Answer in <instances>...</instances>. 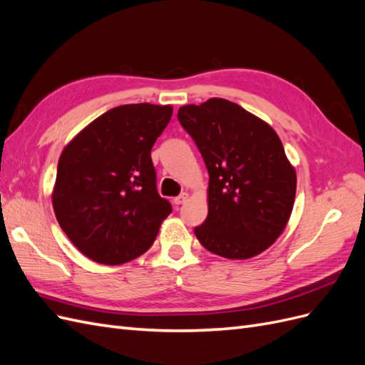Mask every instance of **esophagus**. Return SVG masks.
Returning <instances> with one entry per match:
<instances>
[{"instance_id":"1","label":"esophagus","mask_w":365,"mask_h":365,"mask_svg":"<svg viewBox=\"0 0 365 365\" xmlns=\"http://www.w3.org/2000/svg\"><path fill=\"white\" fill-rule=\"evenodd\" d=\"M185 200H187V193H181V195H178L173 200V204L178 207V205H181V204H184L185 202Z\"/></svg>"}]
</instances>
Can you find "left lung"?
I'll use <instances>...</instances> for the list:
<instances>
[{
	"label": "left lung",
	"instance_id": "obj_1",
	"mask_svg": "<svg viewBox=\"0 0 365 365\" xmlns=\"http://www.w3.org/2000/svg\"><path fill=\"white\" fill-rule=\"evenodd\" d=\"M178 120L208 170V215L195 227L201 245L227 259H250L288 224L297 176L275 130L244 108L210 98L180 108Z\"/></svg>",
	"mask_w": 365,
	"mask_h": 365
}]
</instances>
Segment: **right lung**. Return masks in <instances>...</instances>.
<instances>
[{
  "label": "right lung",
  "mask_w": 365,
  "mask_h": 365,
  "mask_svg": "<svg viewBox=\"0 0 365 365\" xmlns=\"http://www.w3.org/2000/svg\"><path fill=\"white\" fill-rule=\"evenodd\" d=\"M172 111L169 105L115 106L63 149L53 208L63 233L91 260L120 264L141 256L172 213L150 158Z\"/></svg>",
  "instance_id": "add662e5"
}]
</instances>
